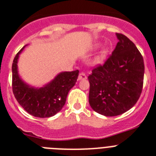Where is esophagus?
<instances>
[{"label":"esophagus","mask_w":156,"mask_h":156,"mask_svg":"<svg viewBox=\"0 0 156 156\" xmlns=\"http://www.w3.org/2000/svg\"><path fill=\"white\" fill-rule=\"evenodd\" d=\"M78 79L79 80H86L87 79V75L84 73H80L78 75Z\"/></svg>","instance_id":"1"}]
</instances>
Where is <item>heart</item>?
Masks as SVG:
<instances>
[{
	"label": "heart",
	"mask_w": 156,
	"mask_h": 156,
	"mask_svg": "<svg viewBox=\"0 0 156 156\" xmlns=\"http://www.w3.org/2000/svg\"><path fill=\"white\" fill-rule=\"evenodd\" d=\"M108 55V49H103L100 52L98 55L94 59V63L95 64H101L104 62V61L107 59V57Z\"/></svg>",
	"instance_id": "obj_1"
}]
</instances>
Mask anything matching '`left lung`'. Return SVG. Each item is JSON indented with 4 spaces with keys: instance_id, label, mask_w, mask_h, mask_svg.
<instances>
[{
    "instance_id": "left-lung-1",
    "label": "left lung",
    "mask_w": 156,
    "mask_h": 156,
    "mask_svg": "<svg viewBox=\"0 0 156 156\" xmlns=\"http://www.w3.org/2000/svg\"><path fill=\"white\" fill-rule=\"evenodd\" d=\"M103 65L88 77L89 103L97 113L117 116L129 111L140 98L144 85V62L139 49L122 34Z\"/></svg>"
}]
</instances>
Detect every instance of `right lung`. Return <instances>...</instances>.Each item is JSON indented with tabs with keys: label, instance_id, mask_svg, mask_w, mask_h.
Returning <instances> with one entry per match:
<instances>
[{
	"label": "right lung",
	"instance_id": "right-lung-1",
	"mask_svg": "<svg viewBox=\"0 0 156 156\" xmlns=\"http://www.w3.org/2000/svg\"><path fill=\"white\" fill-rule=\"evenodd\" d=\"M25 45L16 54L12 66V92L18 103L29 114L38 118L54 116L62 109L69 90L75 85L78 71L61 72L48 84L41 88L30 87L18 74L19 55Z\"/></svg>",
	"mask_w": 156,
	"mask_h": 156
}]
</instances>
